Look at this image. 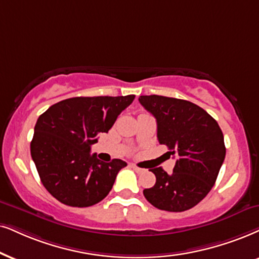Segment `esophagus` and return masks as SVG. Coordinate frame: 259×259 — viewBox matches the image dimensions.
Wrapping results in <instances>:
<instances>
[{"instance_id":"obj_1","label":"esophagus","mask_w":259,"mask_h":259,"mask_svg":"<svg viewBox=\"0 0 259 259\" xmlns=\"http://www.w3.org/2000/svg\"><path fill=\"white\" fill-rule=\"evenodd\" d=\"M132 167H133L134 169H135L136 172H139V173H140V172H143V169H142V168H140V167H137L136 165H132Z\"/></svg>"}]
</instances>
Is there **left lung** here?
<instances>
[{
	"instance_id": "8db88e82",
	"label": "left lung",
	"mask_w": 259,
	"mask_h": 259,
	"mask_svg": "<svg viewBox=\"0 0 259 259\" xmlns=\"http://www.w3.org/2000/svg\"><path fill=\"white\" fill-rule=\"evenodd\" d=\"M141 105L155 117L160 145L177 161L168 175L153 168V188L143 190L147 201L167 211H184L198 204L217 182L226 147L217 120L194 103L162 96H141Z\"/></svg>"
}]
</instances>
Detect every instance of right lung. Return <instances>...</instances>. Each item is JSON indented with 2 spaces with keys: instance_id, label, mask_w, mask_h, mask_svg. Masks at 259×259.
I'll return each mask as SVG.
<instances>
[{
  "instance_id": "1",
  "label": "right lung",
  "mask_w": 259,
  "mask_h": 259,
  "mask_svg": "<svg viewBox=\"0 0 259 259\" xmlns=\"http://www.w3.org/2000/svg\"><path fill=\"white\" fill-rule=\"evenodd\" d=\"M135 96L77 97L62 100L39 116L31 155L45 189L70 207H91L109 195L126 162L100 161L91 154L98 134L107 133Z\"/></svg>"
}]
</instances>
